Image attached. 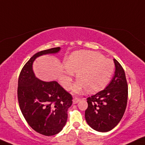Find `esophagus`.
<instances>
[{
    "label": "esophagus",
    "instance_id": "1",
    "mask_svg": "<svg viewBox=\"0 0 145 145\" xmlns=\"http://www.w3.org/2000/svg\"><path fill=\"white\" fill-rule=\"evenodd\" d=\"M79 101H80V99H78V98H76V97H74L72 99V103L73 104H76V103H77Z\"/></svg>",
    "mask_w": 145,
    "mask_h": 145
}]
</instances>
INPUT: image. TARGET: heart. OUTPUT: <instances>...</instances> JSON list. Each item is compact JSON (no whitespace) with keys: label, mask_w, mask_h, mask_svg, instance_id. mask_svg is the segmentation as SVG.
<instances>
[{"label":"heart","mask_w":145,"mask_h":145,"mask_svg":"<svg viewBox=\"0 0 145 145\" xmlns=\"http://www.w3.org/2000/svg\"><path fill=\"white\" fill-rule=\"evenodd\" d=\"M65 67L60 78L64 88H70L74 73L76 72L78 81L73 87V92L78 93L87 89V92L93 93L108 85L114 74L115 64L97 52L83 50L71 54L66 60Z\"/></svg>","instance_id":"obj_1"}]
</instances>
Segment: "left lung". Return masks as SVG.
Segmentation results:
<instances>
[{
	"mask_svg": "<svg viewBox=\"0 0 145 145\" xmlns=\"http://www.w3.org/2000/svg\"><path fill=\"white\" fill-rule=\"evenodd\" d=\"M114 76L103 90L87 98L85 117L91 128L98 132L110 131L117 126L126 110L128 85L124 69L116 59Z\"/></svg>",
	"mask_w": 145,
	"mask_h": 145,
	"instance_id": "obj_1",
	"label": "left lung"
}]
</instances>
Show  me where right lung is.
<instances>
[{
	"label": "right lung",
	"instance_id": "add662e5",
	"mask_svg": "<svg viewBox=\"0 0 145 145\" xmlns=\"http://www.w3.org/2000/svg\"><path fill=\"white\" fill-rule=\"evenodd\" d=\"M60 51V48L57 47L35 54L25 64L18 81V101L21 112L35 131L45 136L55 135L62 130L72 98L56 81H44L37 78L33 64L38 57Z\"/></svg>",
	"mask_w": 145,
	"mask_h": 145
}]
</instances>
